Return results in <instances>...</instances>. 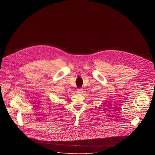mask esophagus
I'll return each mask as SVG.
<instances>
[{
	"instance_id": "esophagus-1",
	"label": "esophagus",
	"mask_w": 155,
	"mask_h": 155,
	"mask_svg": "<svg viewBox=\"0 0 155 155\" xmlns=\"http://www.w3.org/2000/svg\"><path fill=\"white\" fill-rule=\"evenodd\" d=\"M83 92V89L82 88H79L77 89V92L78 93V94H81Z\"/></svg>"
}]
</instances>
